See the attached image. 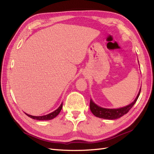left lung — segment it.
I'll return each instance as SVG.
<instances>
[{
	"label": "left lung",
	"instance_id": "obj_1",
	"mask_svg": "<svg viewBox=\"0 0 154 154\" xmlns=\"http://www.w3.org/2000/svg\"><path fill=\"white\" fill-rule=\"evenodd\" d=\"M140 90L141 89H140L139 92L136 98L135 99V100L132 103H131L130 105L126 106L124 107L119 108V109H106V108H103L97 106L96 103H94L93 102L92 99H91L90 109L94 116H96V117L99 118L108 120H114L119 119L122 117L123 115L126 114L131 109V108L134 106V105L135 104L137 100V99L139 97Z\"/></svg>",
	"mask_w": 154,
	"mask_h": 154
}]
</instances>
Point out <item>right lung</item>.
<instances>
[{
	"label": "right lung",
	"mask_w": 154,
	"mask_h": 154,
	"mask_svg": "<svg viewBox=\"0 0 154 154\" xmlns=\"http://www.w3.org/2000/svg\"><path fill=\"white\" fill-rule=\"evenodd\" d=\"M62 107H63V103H61V104L60 106L57 108L56 110L52 112V113H49L46 115H43V116H32L30 115H28L27 113H25L27 116H28L29 117H30L33 119H35V120H51L54 118H55L56 116L60 113V112L61 111Z\"/></svg>",
	"instance_id": "obj_1"
}]
</instances>
